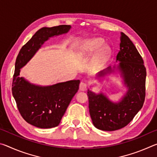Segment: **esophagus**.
I'll use <instances>...</instances> for the list:
<instances>
[{
    "label": "esophagus",
    "mask_w": 157,
    "mask_h": 157,
    "mask_svg": "<svg viewBox=\"0 0 157 157\" xmlns=\"http://www.w3.org/2000/svg\"><path fill=\"white\" fill-rule=\"evenodd\" d=\"M86 89H87V84L86 83H84V82H81L80 84H79V90L82 91H86Z\"/></svg>",
    "instance_id": "esophagus-1"
}]
</instances>
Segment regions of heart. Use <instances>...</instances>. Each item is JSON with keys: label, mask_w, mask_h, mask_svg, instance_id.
<instances>
[{"label": "heart", "mask_w": 157, "mask_h": 157, "mask_svg": "<svg viewBox=\"0 0 157 157\" xmlns=\"http://www.w3.org/2000/svg\"><path fill=\"white\" fill-rule=\"evenodd\" d=\"M105 44V39L101 37L87 39V40L82 41L79 45L78 48V54L81 57L90 56L100 48L101 49H99V51L98 50V51L95 54L92 62L94 66L98 68L107 62L113 55L112 48L109 44H105L103 46V45ZM101 47L102 48H101Z\"/></svg>", "instance_id": "1"}]
</instances>
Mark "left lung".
I'll use <instances>...</instances> for the list:
<instances>
[{
  "label": "left lung",
  "mask_w": 157,
  "mask_h": 157,
  "mask_svg": "<svg viewBox=\"0 0 157 157\" xmlns=\"http://www.w3.org/2000/svg\"><path fill=\"white\" fill-rule=\"evenodd\" d=\"M113 67L109 66L98 73L102 78L118 72L127 91L123 98L113 102L104 93L88 89L89 113L94 125L103 131H115L127 125L141 109L145 97L146 68L136 48L125 34L121 33L120 50Z\"/></svg>",
  "instance_id": "obj_1"
}]
</instances>
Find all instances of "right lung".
I'll return each instance as SVG.
<instances>
[{
	"instance_id": "add662e5",
	"label": "right lung",
	"mask_w": 157,
	"mask_h": 157,
	"mask_svg": "<svg viewBox=\"0 0 157 157\" xmlns=\"http://www.w3.org/2000/svg\"><path fill=\"white\" fill-rule=\"evenodd\" d=\"M71 26L62 25L42 28L23 46L15 63L12 95L23 119L39 128L59 125L71 100L78 92L80 81L70 80L50 86L32 84L20 76V69L26 65L45 41L50 37L66 34Z\"/></svg>"
}]
</instances>
